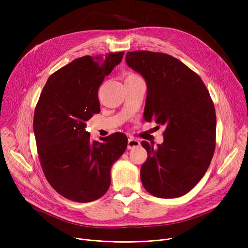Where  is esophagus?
Masks as SVG:
<instances>
[{"label": "esophagus", "instance_id": "esophagus-1", "mask_svg": "<svg viewBox=\"0 0 248 248\" xmlns=\"http://www.w3.org/2000/svg\"><path fill=\"white\" fill-rule=\"evenodd\" d=\"M140 146V142L139 140H136L132 137H129L127 140V149L132 150V149H136L139 148Z\"/></svg>", "mask_w": 248, "mask_h": 248}]
</instances>
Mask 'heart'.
Returning a JSON list of instances; mask_svg holds the SVG:
<instances>
[{"label":"heart","instance_id":"b5f03b06","mask_svg":"<svg viewBox=\"0 0 248 248\" xmlns=\"http://www.w3.org/2000/svg\"><path fill=\"white\" fill-rule=\"evenodd\" d=\"M128 76H137V75H135V74H129Z\"/></svg>","mask_w":248,"mask_h":248}]
</instances>
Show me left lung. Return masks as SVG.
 Instances as JSON below:
<instances>
[{
    "instance_id": "8db88e82",
    "label": "left lung",
    "mask_w": 248,
    "mask_h": 248,
    "mask_svg": "<svg viewBox=\"0 0 248 248\" xmlns=\"http://www.w3.org/2000/svg\"><path fill=\"white\" fill-rule=\"evenodd\" d=\"M125 62L147 83L144 120L165 125L163 144L142 140L148 159L142 186L158 198L187 194L209 167L216 138L213 101L202 79L177 58L151 51L127 52Z\"/></svg>"
}]
</instances>
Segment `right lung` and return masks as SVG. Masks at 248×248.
Masks as SVG:
<instances>
[{
	"label": "right lung",
	"instance_id": "obj_1",
	"mask_svg": "<svg viewBox=\"0 0 248 248\" xmlns=\"http://www.w3.org/2000/svg\"><path fill=\"white\" fill-rule=\"evenodd\" d=\"M124 54L71 61L48 78L38 100L33 129L42 170L52 188L71 201L103 196L110 185V169L126 149L123 133L99 142L85 131V123L100 111L98 87Z\"/></svg>",
	"mask_w": 248,
	"mask_h": 248
}]
</instances>
